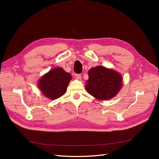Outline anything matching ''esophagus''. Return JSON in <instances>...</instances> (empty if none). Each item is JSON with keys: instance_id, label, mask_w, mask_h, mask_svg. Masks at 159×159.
<instances>
[{"instance_id": "esophagus-1", "label": "esophagus", "mask_w": 159, "mask_h": 159, "mask_svg": "<svg viewBox=\"0 0 159 159\" xmlns=\"http://www.w3.org/2000/svg\"><path fill=\"white\" fill-rule=\"evenodd\" d=\"M75 77L76 78V79H81V75L80 74H77V73H76L75 75Z\"/></svg>"}]
</instances>
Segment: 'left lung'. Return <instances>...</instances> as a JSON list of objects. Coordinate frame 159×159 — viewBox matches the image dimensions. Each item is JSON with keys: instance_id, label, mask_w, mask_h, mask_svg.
I'll list each match as a JSON object with an SVG mask.
<instances>
[{"instance_id": "obj_1", "label": "left lung", "mask_w": 159, "mask_h": 159, "mask_svg": "<svg viewBox=\"0 0 159 159\" xmlns=\"http://www.w3.org/2000/svg\"><path fill=\"white\" fill-rule=\"evenodd\" d=\"M88 76L86 89L91 95L99 100L114 97L122 86L121 75L104 66L91 68L88 71Z\"/></svg>"}]
</instances>
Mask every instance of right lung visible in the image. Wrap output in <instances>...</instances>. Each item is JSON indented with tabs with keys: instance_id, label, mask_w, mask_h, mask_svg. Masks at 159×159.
Masks as SVG:
<instances>
[{
	"instance_id": "right-lung-1",
	"label": "right lung",
	"mask_w": 159,
	"mask_h": 159,
	"mask_svg": "<svg viewBox=\"0 0 159 159\" xmlns=\"http://www.w3.org/2000/svg\"><path fill=\"white\" fill-rule=\"evenodd\" d=\"M71 75L61 68L50 70L39 81L38 86L47 98L55 100L62 96L66 91Z\"/></svg>"
}]
</instances>
